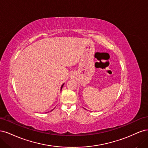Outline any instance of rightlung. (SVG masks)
<instances>
[{"label":"right lung","instance_id":"add662e5","mask_svg":"<svg viewBox=\"0 0 148 148\" xmlns=\"http://www.w3.org/2000/svg\"><path fill=\"white\" fill-rule=\"evenodd\" d=\"M63 86H64V84H62V86H61V89H62V87H63Z\"/></svg>","mask_w":148,"mask_h":148}]
</instances>
